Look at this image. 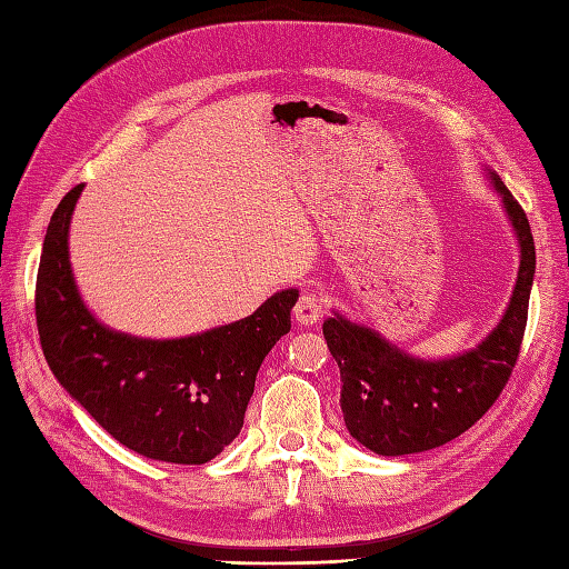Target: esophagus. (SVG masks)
I'll use <instances>...</instances> for the list:
<instances>
[{
  "label": "esophagus",
  "mask_w": 569,
  "mask_h": 569,
  "mask_svg": "<svg viewBox=\"0 0 569 569\" xmlns=\"http://www.w3.org/2000/svg\"><path fill=\"white\" fill-rule=\"evenodd\" d=\"M293 318L300 328H312L322 318V298L316 291H303L293 308Z\"/></svg>",
  "instance_id": "esophagus-1"
}]
</instances>
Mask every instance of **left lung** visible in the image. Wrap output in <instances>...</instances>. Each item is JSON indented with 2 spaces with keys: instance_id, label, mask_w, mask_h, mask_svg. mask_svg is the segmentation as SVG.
Wrapping results in <instances>:
<instances>
[{
  "instance_id": "obj_1",
  "label": "left lung",
  "mask_w": 569,
  "mask_h": 569,
  "mask_svg": "<svg viewBox=\"0 0 569 569\" xmlns=\"http://www.w3.org/2000/svg\"><path fill=\"white\" fill-rule=\"evenodd\" d=\"M518 239V276L501 320L479 345L442 359H422L335 310L322 335L340 367V406L349 435L367 450L398 457L459 438L487 413L509 381L521 349L536 244L528 217L497 171L487 168Z\"/></svg>"
}]
</instances>
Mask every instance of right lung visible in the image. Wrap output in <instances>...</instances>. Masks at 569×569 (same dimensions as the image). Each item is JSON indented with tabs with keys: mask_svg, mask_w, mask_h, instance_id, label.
Instances as JSON below:
<instances>
[{
	"mask_svg": "<svg viewBox=\"0 0 569 569\" xmlns=\"http://www.w3.org/2000/svg\"><path fill=\"white\" fill-rule=\"evenodd\" d=\"M84 186L60 200L46 229L36 325L58 383L100 426L149 459L204 465L232 442L266 355L291 330L296 288L273 293L249 318L173 340L117 332L84 306L68 232Z\"/></svg>",
	"mask_w": 569,
	"mask_h": 569,
	"instance_id": "1",
	"label": "right lung"
}]
</instances>
